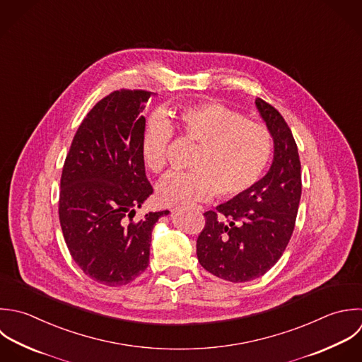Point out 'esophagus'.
<instances>
[{
	"instance_id": "34e87169",
	"label": "esophagus",
	"mask_w": 362,
	"mask_h": 362,
	"mask_svg": "<svg viewBox=\"0 0 362 362\" xmlns=\"http://www.w3.org/2000/svg\"><path fill=\"white\" fill-rule=\"evenodd\" d=\"M199 209H200V210H202V207H199Z\"/></svg>"
}]
</instances>
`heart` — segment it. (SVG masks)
Returning <instances> with one entry per match:
<instances>
[{
	"mask_svg": "<svg viewBox=\"0 0 362 362\" xmlns=\"http://www.w3.org/2000/svg\"><path fill=\"white\" fill-rule=\"evenodd\" d=\"M172 115L185 136L200 148L192 160L193 172H170L159 182L156 192L162 204H193L214 193L237 199L259 182L274 151L272 135L264 124L216 101L186 105ZM173 132L166 117L149 118L141 138V156L151 172L165 168Z\"/></svg>",
	"mask_w": 362,
	"mask_h": 362,
	"instance_id": "b5f03b06",
	"label": "heart"
}]
</instances>
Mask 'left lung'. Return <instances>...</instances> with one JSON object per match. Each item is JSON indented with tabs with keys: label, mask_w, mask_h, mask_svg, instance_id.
<instances>
[{
	"label": "left lung",
	"mask_w": 362,
	"mask_h": 362,
	"mask_svg": "<svg viewBox=\"0 0 362 362\" xmlns=\"http://www.w3.org/2000/svg\"><path fill=\"white\" fill-rule=\"evenodd\" d=\"M255 105L274 139L272 165L250 192L204 213L206 226L196 244L200 265L234 284L259 278L279 261L302 196L300 159L289 125L262 98Z\"/></svg>",
	"instance_id": "left-lung-1"
}]
</instances>
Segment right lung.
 I'll use <instances>...</instances> for the list:
<instances>
[{
	"label": "right lung",
	"instance_id": "right-lung-1",
	"mask_svg": "<svg viewBox=\"0 0 362 362\" xmlns=\"http://www.w3.org/2000/svg\"><path fill=\"white\" fill-rule=\"evenodd\" d=\"M145 90H118L100 100L80 124L60 179L59 220L80 269L107 286L136 279L149 264L153 226L169 211L134 220L152 194L141 156Z\"/></svg>",
	"mask_w": 362,
	"mask_h": 362
}]
</instances>
